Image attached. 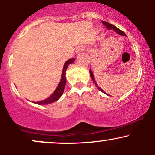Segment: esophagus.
<instances>
[{"instance_id": "esophagus-1", "label": "esophagus", "mask_w": 155, "mask_h": 155, "mask_svg": "<svg viewBox=\"0 0 155 155\" xmlns=\"http://www.w3.org/2000/svg\"><path fill=\"white\" fill-rule=\"evenodd\" d=\"M85 47H82V46H81V47H78L76 49V53H80L81 51H85Z\"/></svg>"}]
</instances>
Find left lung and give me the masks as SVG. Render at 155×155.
I'll return each mask as SVG.
<instances>
[{"label": "left lung", "mask_w": 155, "mask_h": 155, "mask_svg": "<svg viewBox=\"0 0 155 155\" xmlns=\"http://www.w3.org/2000/svg\"><path fill=\"white\" fill-rule=\"evenodd\" d=\"M102 23L105 26H106V28H107L108 30H114V31L116 32L117 33H118V34H120V35H124V36H126V34L124 33L123 31H121V30L119 29L118 28H117V27L115 26V25H114L110 24V23H108V22H105V21H102ZM90 76H91L92 81H93V82L95 84V86L97 87V88L98 89V90H100V91H101L102 92H104V90H103L101 88L98 87V86H97V84H96V81H95V78H94L93 74H92V72L91 69H90Z\"/></svg>", "instance_id": "obj_1"}]
</instances>
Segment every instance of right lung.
<instances>
[{"mask_svg": "<svg viewBox=\"0 0 155 155\" xmlns=\"http://www.w3.org/2000/svg\"><path fill=\"white\" fill-rule=\"evenodd\" d=\"M75 61V59L74 58H71V59L67 60L65 62V63L64 64V66L63 68V73H62V76L61 79H60V81L58 84V86L57 87L56 90H54V92H53L52 95H51L50 97H49L48 98L45 99L44 101H38V102H35V104L38 105H46V104H51V103H54L55 101H57L58 99L61 97L62 95H63L64 90H65V84H66V79H65V71H66V69L68 67L69 64L74 63Z\"/></svg>", "mask_w": 155, "mask_h": 155, "instance_id": "add662e5", "label": "right lung"}]
</instances>
